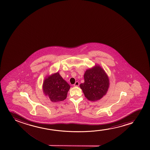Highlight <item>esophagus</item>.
I'll list each match as a JSON object with an SVG mask.
<instances>
[{"label":"esophagus","instance_id":"34e87169","mask_svg":"<svg viewBox=\"0 0 150 150\" xmlns=\"http://www.w3.org/2000/svg\"><path fill=\"white\" fill-rule=\"evenodd\" d=\"M79 83L78 81H76L75 83V84H74V86H79Z\"/></svg>","mask_w":150,"mask_h":150}]
</instances>
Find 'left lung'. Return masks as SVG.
<instances>
[{
	"mask_svg": "<svg viewBox=\"0 0 150 150\" xmlns=\"http://www.w3.org/2000/svg\"><path fill=\"white\" fill-rule=\"evenodd\" d=\"M84 79V82L80 84V87L88 100H97L106 94L109 88V78L99 66L86 70Z\"/></svg>",
	"mask_w": 150,
	"mask_h": 150,
	"instance_id": "obj_1",
	"label": "left lung"
}]
</instances>
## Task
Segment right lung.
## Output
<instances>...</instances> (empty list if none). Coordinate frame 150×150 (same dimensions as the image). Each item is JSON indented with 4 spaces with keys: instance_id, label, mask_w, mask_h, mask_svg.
<instances>
[{
    "instance_id": "obj_1",
    "label": "right lung",
    "mask_w": 150,
    "mask_h": 150,
    "mask_svg": "<svg viewBox=\"0 0 150 150\" xmlns=\"http://www.w3.org/2000/svg\"><path fill=\"white\" fill-rule=\"evenodd\" d=\"M70 88V85L58 72L45 79L43 82V92L53 102L64 100Z\"/></svg>"
}]
</instances>
